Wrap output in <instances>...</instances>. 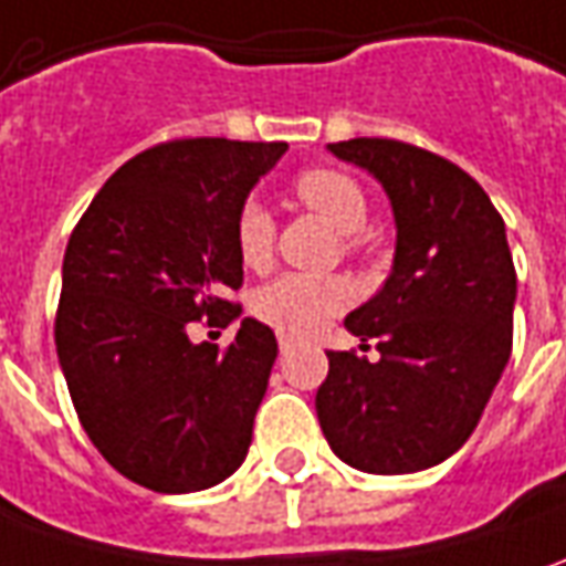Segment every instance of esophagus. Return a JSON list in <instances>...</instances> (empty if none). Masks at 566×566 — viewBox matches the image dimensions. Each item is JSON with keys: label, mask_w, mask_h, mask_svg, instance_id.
Segmentation results:
<instances>
[{"label": "esophagus", "mask_w": 566, "mask_h": 566, "mask_svg": "<svg viewBox=\"0 0 566 566\" xmlns=\"http://www.w3.org/2000/svg\"><path fill=\"white\" fill-rule=\"evenodd\" d=\"M291 344H294V340H291L287 334H279V347H282V353H287V349H291Z\"/></svg>", "instance_id": "esophagus-1"}]
</instances>
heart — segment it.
Wrapping results in <instances>:
<instances>
[{
	"mask_svg": "<svg viewBox=\"0 0 566 566\" xmlns=\"http://www.w3.org/2000/svg\"><path fill=\"white\" fill-rule=\"evenodd\" d=\"M303 207L325 219L340 234H359L368 222V201L356 179L340 170H306L294 182ZM275 219L260 201H248L234 217V251L248 269H266L272 260ZM353 287L337 275L287 272L253 294V313L275 332L303 337L318 332L332 315L347 310Z\"/></svg>",
	"mask_w": 566,
	"mask_h": 566,
	"instance_id": "obj_1",
	"label": "heart"
}]
</instances>
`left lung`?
Listing matches in <instances>:
<instances>
[{
	"label": "left lung",
	"instance_id": "1",
	"mask_svg": "<svg viewBox=\"0 0 566 566\" xmlns=\"http://www.w3.org/2000/svg\"><path fill=\"white\" fill-rule=\"evenodd\" d=\"M328 151L378 179L396 251L384 287L344 318L380 359L328 353L318 424L356 471H428L474 433L509 365L517 275L505 222L468 172L424 148L349 138Z\"/></svg>",
	"mask_w": 566,
	"mask_h": 566
}]
</instances>
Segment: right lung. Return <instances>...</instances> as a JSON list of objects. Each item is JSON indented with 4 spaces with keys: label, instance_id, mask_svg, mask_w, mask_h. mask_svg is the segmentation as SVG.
<instances>
[{
    "label": "right lung",
    "instance_id": "right-lung-1",
    "mask_svg": "<svg viewBox=\"0 0 566 566\" xmlns=\"http://www.w3.org/2000/svg\"><path fill=\"white\" fill-rule=\"evenodd\" d=\"M284 142L179 138L136 154L76 222L55 318L57 363L95 449L154 493H198L251 449L279 344L242 318L229 350L187 328L231 324L244 282L234 217Z\"/></svg>",
    "mask_w": 566,
    "mask_h": 566
}]
</instances>
